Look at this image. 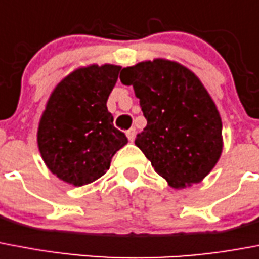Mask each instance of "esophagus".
I'll return each mask as SVG.
<instances>
[{
    "label": "esophagus",
    "instance_id": "esophagus-1",
    "mask_svg": "<svg viewBox=\"0 0 259 259\" xmlns=\"http://www.w3.org/2000/svg\"><path fill=\"white\" fill-rule=\"evenodd\" d=\"M135 134H136L135 128H130V130L125 132V135H127V138L130 142H134V139H135Z\"/></svg>",
    "mask_w": 259,
    "mask_h": 259
}]
</instances>
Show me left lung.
<instances>
[{
  "mask_svg": "<svg viewBox=\"0 0 259 259\" xmlns=\"http://www.w3.org/2000/svg\"><path fill=\"white\" fill-rule=\"evenodd\" d=\"M120 80L140 100L146 128L135 144L174 188L199 183L222 154V120L190 69L155 59L123 68Z\"/></svg>",
  "mask_w": 259,
  "mask_h": 259,
  "instance_id": "8db88e82",
  "label": "left lung"
}]
</instances>
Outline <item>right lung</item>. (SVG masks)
Wrapping results in <instances>:
<instances>
[{
    "mask_svg": "<svg viewBox=\"0 0 259 259\" xmlns=\"http://www.w3.org/2000/svg\"><path fill=\"white\" fill-rule=\"evenodd\" d=\"M120 69L112 64L78 68L48 100L37 131L38 150L51 172L69 185L80 187L103 177L128 143L107 108Z\"/></svg>",
    "mask_w": 259,
    "mask_h": 259,
    "instance_id": "right-lung-1",
    "label": "right lung"
}]
</instances>
